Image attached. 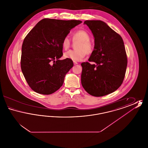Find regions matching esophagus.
I'll return each mask as SVG.
<instances>
[{
    "label": "esophagus",
    "mask_w": 148,
    "mask_h": 148,
    "mask_svg": "<svg viewBox=\"0 0 148 148\" xmlns=\"http://www.w3.org/2000/svg\"><path fill=\"white\" fill-rule=\"evenodd\" d=\"M73 63H74V65H77V62H75V61H74V62H73Z\"/></svg>",
    "instance_id": "1"
}]
</instances>
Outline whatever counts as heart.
Returning <instances> with one entry per match:
<instances>
[{"mask_svg":"<svg viewBox=\"0 0 148 148\" xmlns=\"http://www.w3.org/2000/svg\"><path fill=\"white\" fill-rule=\"evenodd\" d=\"M71 38L73 41H79L77 45V49L71 50L64 54L65 58L70 59L73 61H80L86 54H92L94 50V45L90 41L89 33L84 29H80L74 32ZM71 45V42L68 36L65 37L62 41V45L64 50L68 49Z\"/></svg>","mask_w":148,"mask_h":148,"instance_id":"b5f03b06","label":"heart"}]
</instances>
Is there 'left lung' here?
<instances>
[{
  "label": "left lung",
  "mask_w": 148,
  "mask_h": 148,
  "mask_svg": "<svg viewBox=\"0 0 148 148\" xmlns=\"http://www.w3.org/2000/svg\"><path fill=\"white\" fill-rule=\"evenodd\" d=\"M94 36V49L89 62L82 63L81 83L94 97H103L116 90L122 84L127 69V53L121 36L101 21L84 23Z\"/></svg>",
  "instance_id": "1"
}]
</instances>
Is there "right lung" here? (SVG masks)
Masks as SVG:
<instances>
[{"label":"right lung","instance_id":"obj_1","mask_svg":"<svg viewBox=\"0 0 148 148\" xmlns=\"http://www.w3.org/2000/svg\"><path fill=\"white\" fill-rule=\"evenodd\" d=\"M82 23L45 18L39 21L25 36L21 48V71L30 88L49 95L63 84L66 74L73 66L72 60L63 56L64 38Z\"/></svg>","mask_w":148,"mask_h":148}]
</instances>
